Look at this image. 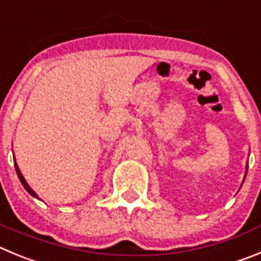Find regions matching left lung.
Instances as JSON below:
<instances>
[{"mask_svg": "<svg viewBox=\"0 0 261 261\" xmlns=\"http://www.w3.org/2000/svg\"><path fill=\"white\" fill-rule=\"evenodd\" d=\"M247 169H248V165H246V174H247ZM245 177H246V175H245ZM243 181H245V179H243ZM243 181H242V184H243ZM242 187V186H241Z\"/></svg>", "mask_w": 261, "mask_h": 261, "instance_id": "1", "label": "left lung"}]
</instances>
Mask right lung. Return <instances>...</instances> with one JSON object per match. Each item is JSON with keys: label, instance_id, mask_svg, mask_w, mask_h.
<instances>
[{"label": "right lung", "instance_id": "add662e5", "mask_svg": "<svg viewBox=\"0 0 261 261\" xmlns=\"http://www.w3.org/2000/svg\"><path fill=\"white\" fill-rule=\"evenodd\" d=\"M14 165H15V170H16V174H18V177H19V180H20V182H21V184H23V187H24V188H25V191L28 192V193L31 194V196H33V197H36V198H38V196H37V194H36V192L33 191V189H32L31 187L28 186V182L25 181V179H24V176H23V175H21L20 170H19V166H18V164H16V162H15V158H14Z\"/></svg>", "mask_w": 261, "mask_h": 261}]
</instances>
